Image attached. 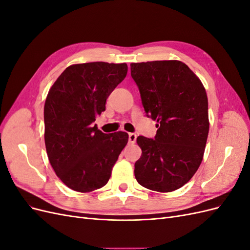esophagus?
I'll return each instance as SVG.
<instances>
[{
  "mask_svg": "<svg viewBox=\"0 0 250 250\" xmlns=\"http://www.w3.org/2000/svg\"><path fill=\"white\" fill-rule=\"evenodd\" d=\"M135 141H137V134L135 133H129V143H131V144H133V143H135Z\"/></svg>",
  "mask_w": 250,
  "mask_h": 250,
  "instance_id": "1",
  "label": "esophagus"
}]
</instances>
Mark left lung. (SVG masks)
<instances>
[{
    "label": "left lung",
    "instance_id": "left-lung-1",
    "mask_svg": "<svg viewBox=\"0 0 250 250\" xmlns=\"http://www.w3.org/2000/svg\"><path fill=\"white\" fill-rule=\"evenodd\" d=\"M146 116L156 121L154 139L138 137V183L149 190L175 191L202 162L208 134V96L200 79L179 60L131 63Z\"/></svg>",
    "mask_w": 250,
    "mask_h": 250
}]
</instances>
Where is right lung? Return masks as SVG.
Instances as JSON below:
<instances>
[{
    "label": "right lung",
    "mask_w": 250,
    "mask_h": 250,
    "mask_svg": "<svg viewBox=\"0 0 250 250\" xmlns=\"http://www.w3.org/2000/svg\"><path fill=\"white\" fill-rule=\"evenodd\" d=\"M127 70L126 63L73 64L49 90L43 108L47 154L56 175L74 191L106 185L128 142L124 131L107 134L93 125Z\"/></svg>",
    "instance_id": "obj_1"
}]
</instances>
